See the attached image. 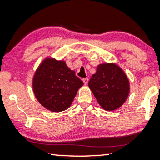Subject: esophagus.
<instances>
[{"label": "esophagus", "mask_w": 160, "mask_h": 160, "mask_svg": "<svg viewBox=\"0 0 160 160\" xmlns=\"http://www.w3.org/2000/svg\"><path fill=\"white\" fill-rule=\"evenodd\" d=\"M82 81H83V82H84L85 85H87L88 82V78H83Z\"/></svg>", "instance_id": "esophagus-1"}]
</instances>
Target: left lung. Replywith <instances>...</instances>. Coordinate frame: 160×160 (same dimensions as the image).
<instances>
[{
    "instance_id": "left-lung-1",
    "label": "left lung",
    "mask_w": 160,
    "mask_h": 160,
    "mask_svg": "<svg viewBox=\"0 0 160 160\" xmlns=\"http://www.w3.org/2000/svg\"><path fill=\"white\" fill-rule=\"evenodd\" d=\"M88 86L99 105L107 111L120 108L128 99L130 90L128 76L115 62L99 64Z\"/></svg>"
}]
</instances>
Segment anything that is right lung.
Returning a JSON list of instances; mask_svg holds the SVG:
<instances>
[{"label":"right lung","instance_id":"1","mask_svg":"<svg viewBox=\"0 0 160 160\" xmlns=\"http://www.w3.org/2000/svg\"><path fill=\"white\" fill-rule=\"evenodd\" d=\"M83 85L65 60L49 57L40 63L32 81L35 98L42 107L54 112L69 108Z\"/></svg>","mask_w":160,"mask_h":160}]
</instances>
